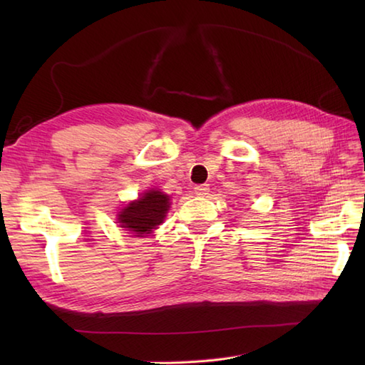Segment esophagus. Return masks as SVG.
<instances>
[{
  "label": "esophagus",
  "mask_w": 365,
  "mask_h": 365,
  "mask_svg": "<svg viewBox=\"0 0 365 365\" xmlns=\"http://www.w3.org/2000/svg\"><path fill=\"white\" fill-rule=\"evenodd\" d=\"M208 191H210V187H208L207 183H204V185H196V187H195V192H196L197 196H207Z\"/></svg>",
  "instance_id": "1"
}]
</instances>
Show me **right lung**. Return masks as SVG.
Returning a JSON list of instances; mask_svg holds the SVG:
<instances>
[{
    "label": "right lung",
    "mask_w": 365,
    "mask_h": 365,
    "mask_svg": "<svg viewBox=\"0 0 365 365\" xmlns=\"http://www.w3.org/2000/svg\"><path fill=\"white\" fill-rule=\"evenodd\" d=\"M169 208V196L161 191H149L135 202L128 204L119 215L120 227L131 230V234H150L165 220Z\"/></svg>",
    "instance_id": "obj_1"
}]
</instances>
